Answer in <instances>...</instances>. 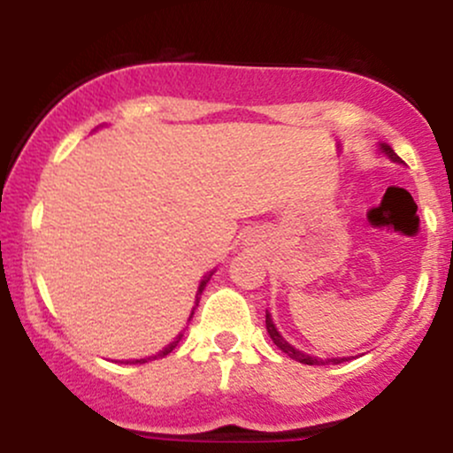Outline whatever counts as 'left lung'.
<instances>
[{"mask_svg":"<svg viewBox=\"0 0 453 453\" xmlns=\"http://www.w3.org/2000/svg\"><path fill=\"white\" fill-rule=\"evenodd\" d=\"M381 149H383V153L388 155V157H392L394 161H400L398 155L394 153V150L389 149L388 144H381ZM266 330H268L270 339H273L274 345H277L279 349L283 351V353H288V356L292 357V360H296V362H303V364H321V360H317V357L306 356V353L298 351V349H294V347L289 345V342H285V341H283V336H280L279 332H277V327H274L273 319H270V315H268V313H266ZM345 360H347V357H332V360H327V362H332V364H341V362H345Z\"/></svg>","mask_w":453,"mask_h":453,"instance_id":"8db88e82","label":"left lung"}]
</instances>
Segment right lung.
<instances>
[{
    "label": "right lung",
    "instance_id": "obj_1",
    "mask_svg": "<svg viewBox=\"0 0 453 453\" xmlns=\"http://www.w3.org/2000/svg\"><path fill=\"white\" fill-rule=\"evenodd\" d=\"M211 277H212V273L209 274V277H204V280H202V283H200V288H197V296H200V294H202V289H204V288H206V283H209V280H211ZM196 306H197V304H196ZM196 306H194V311H196ZM194 311H191V315H189V321H191V317H194ZM180 336H183V334H179V336H176V339H174L173 342H170V345H168V347H165V349H164V351H159V356H168V353H170V351H173L176 345H179ZM155 357H157V356H153V360H155ZM147 360H150V357H142V360H134L132 364H144V362H147Z\"/></svg>",
    "mask_w": 453,
    "mask_h": 453
}]
</instances>
